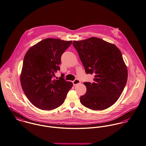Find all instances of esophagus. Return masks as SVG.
Masks as SVG:
<instances>
[{
    "label": "esophagus",
    "mask_w": 146,
    "mask_h": 146,
    "mask_svg": "<svg viewBox=\"0 0 146 146\" xmlns=\"http://www.w3.org/2000/svg\"><path fill=\"white\" fill-rule=\"evenodd\" d=\"M80 83V81L79 79H75V80L73 82V86H74L77 85L78 84H79Z\"/></svg>",
    "instance_id": "obj_1"
}]
</instances>
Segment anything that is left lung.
<instances>
[{"instance_id":"obj_1","label":"left lung","mask_w":146,"mask_h":146,"mask_svg":"<svg viewBox=\"0 0 146 146\" xmlns=\"http://www.w3.org/2000/svg\"><path fill=\"white\" fill-rule=\"evenodd\" d=\"M86 73L94 75L93 83L84 82L86 94L80 102L86 108L102 110L117 102L126 86L128 72L120 50L101 38L73 41Z\"/></svg>"}]
</instances>
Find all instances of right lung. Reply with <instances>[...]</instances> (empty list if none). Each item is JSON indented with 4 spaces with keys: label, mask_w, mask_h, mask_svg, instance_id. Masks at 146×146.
<instances>
[{
    "label": "right lung",
    "mask_w": 146,
    "mask_h": 146,
    "mask_svg": "<svg viewBox=\"0 0 146 146\" xmlns=\"http://www.w3.org/2000/svg\"><path fill=\"white\" fill-rule=\"evenodd\" d=\"M72 43L58 38H47L32 46L24 58L20 82L25 94L36 108L50 110L64 103L73 83L62 74L55 79L60 70L62 54Z\"/></svg>",
    "instance_id": "add662e5"
}]
</instances>
